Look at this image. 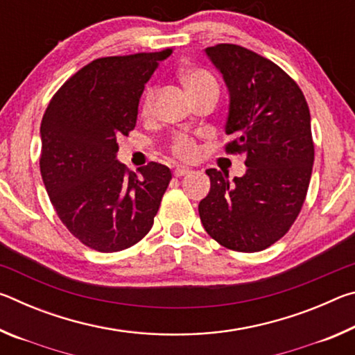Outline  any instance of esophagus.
Segmentation results:
<instances>
[{"label":"esophagus","instance_id":"esophagus-1","mask_svg":"<svg viewBox=\"0 0 355 355\" xmlns=\"http://www.w3.org/2000/svg\"><path fill=\"white\" fill-rule=\"evenodd\" d=\"M192 171L189 169V167H177L175 171H173V175L175 177H184L188 175V173H191Z\"/></svg>","mask_w":355,"mask_h":355}]
</instances>
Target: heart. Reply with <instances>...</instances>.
Wrapping results in <instances>:
<instances>
[{"label": "heart", "mask_w": 355, "mask_h": 355, "mask_svg": "<svg viewBox=\"0 0 355 355\" xmlns=\"http://www.w3.org/2000/svg\"><path fill=\"white\" fill-rule=\"evenodd\" d=\"M182 80L192 98L203 92H209V91L218 92L219 91V86H218V81H216V78L205 69L192 67V69L184 70L182 73ZM155 97H156L155 87H148L146 95H144L142 105H141V114L144 117L152 116L153 107H155ZM171 150H172L173 156H177L178 159L191 161L196 158L197 153H199V146H197L194 137H191L188 135H177L175 137H173Z\"/></svg>", "instance_id": "obj_1"}]
</instances>
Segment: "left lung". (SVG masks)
<instances>
[{
	"instance_id": "left-lung-1",
	"label": "left lung",
	"mask_w": 355,
	"mask_h": 355,
	"mask_svg": "<svg viewBox=\"0 0 355 355\" xmlns=\"http://www.w3.org/2000/svg\"><path fill=\"white\" fill-rule=\"evenodd\" d=\"M230 92L225 152L248 171L228 180L208 169L211 189L199 203L209 236L236 252H258L286 235L307 197L315 144L307 100L277 64L233 44L207 48Z\"/></svg>"
}]
</instances>
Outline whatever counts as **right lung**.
<instances>
[{
  "label": "right lung",
  "instance_id": "1",
  "mask_svg": "<svg viewBox=\"0 0 355 355\" xmlns=\"http://www.w3.org/2000/svg\"><path fill=\"white\" fill-rule=\"evenodd\" d=\"M172 48L107 56L84 65L53 95L40 125L42 180L62 224L98 252L128 249L147 235L172 180L148 163L131 173L117 139L136 127L144 86Z\"/></svg>",
  "mask_w": 355,
  "mask_h": 355
}]
</instances>
